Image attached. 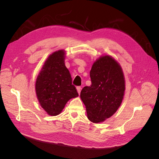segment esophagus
Masks as SVG:
<instances>
[{
  "label": "esophagus",
  "mask_w": 159,
  "mask_h": 159,
  "mask_svg": "<svg viewBox=\"0 0 159 159\" xmlns=\"http://www.w3.org/2000/svg\"><path fill=\"white\" fill-rule=\"evenodd\" d=\"M76 90L78 91V93H79V94H80V91H81V87H80V86H78V87L76 88Z\"/></svg>",
  "instance_id": "esophagus-1"
}]
</instances>
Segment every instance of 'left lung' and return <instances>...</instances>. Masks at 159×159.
Segmentation results:
<instances>
[{"instance_id": "8db88e82", "label": "left lung", "mask_w": 159, "mask_h": 159, "mask_svg": "<svg viewBox=\"0 0 159 159\" xmlns=\"http://www.w3.org/2000/svg\"><path fill=\"white\" fill-rule=\"evenodd\" d=\"M92 84L80 92L88 119L98 123L111 117L121 104L125 91L122 69L111 56L98 59L90 72Z\"/></svg>"}]
</instances>
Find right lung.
<instances>
[{
  "label": "right lung",
  "mask_w": 159,
  "mask_h": 159,
  "mask_svg": "<svg viewBox=\"0 0 159 159\" xmlns=\"http://www.w3.org/2000/svg\"><path fill=\"white\" fill-rule=\"evenodd\" d=\"M64 55L63 50L51 54L36 79L37 98L50 116L60 114L70 99L79 96L64 64Z\"/></svg>",
  "instance_id": "add662e5"
}]
</instances>
